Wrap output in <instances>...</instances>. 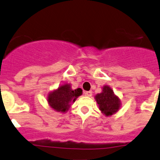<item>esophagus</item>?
Returning a JSON list of instances; mask_svg holds the SVG:
<instances>
[{"instance_id":"obj_1","label":"esophagus","mask_w":160,"mask_h":160,"mask_svg":"<svg viewBox=\"0 0 160 160\" xmlns=\"http://www.w3.org/2000/svg\"><path fill=\"white\" fill-rule=\"evenodd\" d=\"M92 91H88V92H84V95L86 96V97H92Z\"/></svg>"}]
</instances>
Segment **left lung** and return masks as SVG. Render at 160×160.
<instances>
[{
  "mask_svg": "<svg viewBox=\"0 0 160 160\" xmlns=\"http://www.w3.org/2000/svg\"><path fill=\"white\" fill-rule=\"evenodd\" d=\"M95 100L101 113L106 117L116 113L122 105L118 96H117L113 90L106 84L102 87L101 92L95 96Z\"/></svg>",
  "mask_w": 160,
  "mask_h": 160,
  "instance_id": "obj_1",
  "label": "left lung"
}]
</instances>
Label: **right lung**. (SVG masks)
<instances>
[{
    "label": "right lung",
    "mask_w": 160,
    "mask_h": 160,
    "mask_svg": "<svg viewBox=\"0 0 160 160\" xmlns=\"http://www.w3.org/2000/svg\"><path fill=\"white\" fill-rule=\"evenodd\" d=\"M80 88L72 89L71 84H64L59 85L56 89L51 91L47 94V102L51 109L56 112L64 113L68 111L72 103L82 95Z\"/></svg>",
    "instance_id": "obj_1"
}]
</instances>
